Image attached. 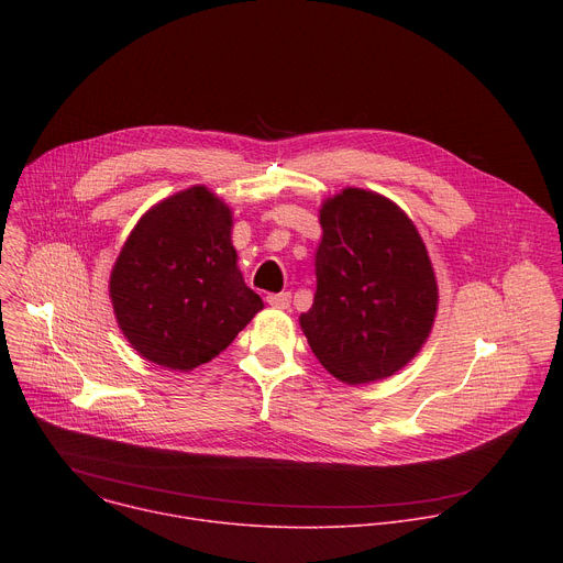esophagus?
<instances>
[{
  "mask_svg": "<svg viewBox=\"0 0 563 563\" xmlns=\"http://www.w3.org/2000/svg\"><path fill=\"white\" fill-rule=\"evenodd\" d=\"M267 302H269L274 309H289L291 296H289L287 291H283V294H269V296H267Z\"/></svg>",
  "mask_w": 563,
  "mask_h": 563,
  "instance_id": "34e87169",
  "label": "esophagus"
}]
</instances>
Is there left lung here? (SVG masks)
<instances>
[{
	"instance_id": "left-lung-1",
	"label": "left lung",
	"mask_w": 563,
	"mask_h": 563,
	"mask_svg": "<svg viewBox=\"0 0 563 563\" xmlns=\"http://www.w3.org/2000/svg\"><path fill=\"white\" fill-rule=\"evenodd\" d=\"M318 222L316 294L300 330L347 385L394 376L421 352L439 309L423 238L396 202L358 187L325 198Z\"/></svg>"
}]
</instances>
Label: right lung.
I'll list each match as a JSON object with an SVG mask.
<instances>
[{"label":"right lung","instance_id":"obj_1","mask_svg":"<svg viewBox=\"0 0 563 563\" xmlns=\"http://www.w3.org/2000/svg\"><path fill=\"white\" fill-rule=\"evenodd\" d=\"M233 211L205 185L153 205L109 278L118 328L146 361L191 372L231 345L265 307L231 243Z\"/></svg>","mask_w":563,"mask_h":563}]
</instances>
